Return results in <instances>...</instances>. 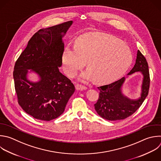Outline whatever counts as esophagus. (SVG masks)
Listing matches in <instances>:
<instances>
[{
    "mask_svg": "<svg viewBox=\"0 0 161 161\" xmlns=\"http://www.w3.org/2000/svg\"><path fill=\"white\" fill-rule=\"evenodd\" d=\"M76 89L77 90H86L87 89V87L83 86V85H79V84H77L76 85Z\"/></svg>",
    "mask_w": 161,
    "mask_h": 161,
    "instance_id": "obj_1",
    "label": "esophagus"
}]
</instances>
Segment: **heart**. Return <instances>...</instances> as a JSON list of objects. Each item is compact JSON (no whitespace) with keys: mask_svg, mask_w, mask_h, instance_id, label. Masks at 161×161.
Returning <instances> with one entry per match:
<instances>
[{"mask_svg":"<svg viewBox=\"0 0 161 161\" xmlns=\"http://www.w3.org/2000/svg\"><path fill=\"white\" fill-rule=\"evenodd\" d=\"M132 52L130 47L118 38L106 34L90 33L76 40V46H67L63 55V66L69 77H74L84 67L79 80L87 81L95 78L98 83L113 80L130 66Z\"/></svg>","mask_w":161,"mask_h":161,"instance_id":"1","label":"heart"}]
</instances>
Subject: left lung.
Listing matches in <instances>:
<instances>
[{
    "label": "left lung",
    "mask_w": 161,
    "mask_h": 161,
    "mask_svg": "<svg viewBox=\"0 0 161 161\" xmlns=\"http://www.w3.org/2000/svg\"><path fill=\"white\" fill-rule=\"evenodd\" d=\"M136 72L142 74L143 79L140 97L130 99L122 93V87L126 78ZM150 76L148 66L145 58L138 50L134 67L126 77L111 83L98 87L100 90L99 98L94 104L97 114L102 118L109 121L126 119L132 115L142 104L148 93Z\"/></svg>",
    "instance_id": "left-lung-1"
}]
</instances>
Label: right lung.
Listing matches in <instances>:
<instances>
[{"instance_id": "obj_1", "label": "right lung", "mask_w": 161, "mask_h": 161, "mask_svg": "<svg viewBox=\"0 0 161 161\" xmlns=\"http://www.w3.org/2000/svg\"><path fill=\"white\" fill-rule=\"evenodd\" d=\"M73 21L43 28L29 40L16 62L13 78L18 103L34 118L49 121L61 115L74 93V85L59 71L64 50L63 38ZM38 77L30 81L28 73Z\"/></svg>"}]
</instances>
